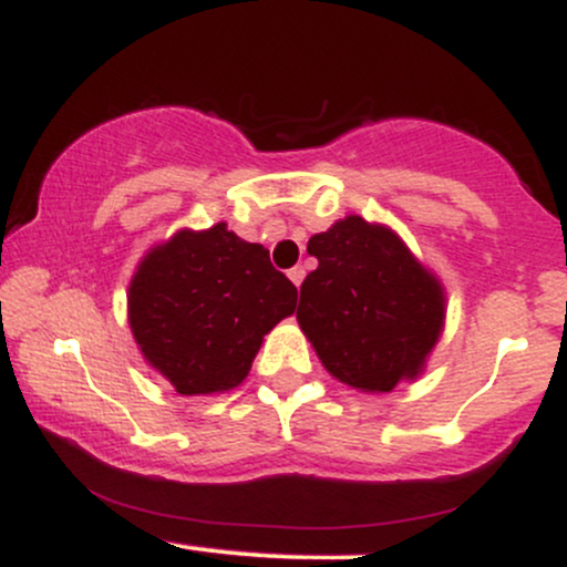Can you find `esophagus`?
I'll list each match as a JSON object with an SVG mask.
<instances>
[{
    "label": "esophagus",
    "mask_w": 567,
    "mask_h": 567,
    "mask_svg": "<svg viewBox=\"0 0 567 567\" xmlns=\"http://www.w3.org/2000/svg\"><path fill=\"white\" fill-rule=\"evenodd\" d=\"M288 277L292 279V285H296V288H301V282H303V277H306L303 266H292V269L288 271Z\"/></svg>",
    "instance_id": "1"
}]
</instances>
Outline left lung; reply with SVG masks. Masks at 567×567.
<instances>
[{"mask_svg": "<svg viewBox=\"0 0 567 567\" xmlns=\"http://www.w3.org/2000/svg\"><path fill=\"white\" fill-rule=\"evenodd\" d=\"M306 250L320 266L303 279L296 317L322 365L365 392L419 375L440 338L445 296L402 239L349 216Z\"/></svg>", "mask_w": 567, "mask_h": 567, "instance_id": "left-lung-1", "label": "left lung"}]
</instances>
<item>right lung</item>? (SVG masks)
<instances>
[{"label": "right lung", "instance_id": "add662e5", "mask_svg": "<svg viewBox=\"0 0 567 567\" xmlns=\"http://www.w3.org/2000/svg\"><path fill=\"white\" fill-rule=\"evenodd\" d=\"M298 290L264 245L216 224L154 247L130 282L135 341L178 394L234 389L264 336L296 311Z\"/></svg>", "mask_w": 567, "mask_h": 567}]
</instances>
